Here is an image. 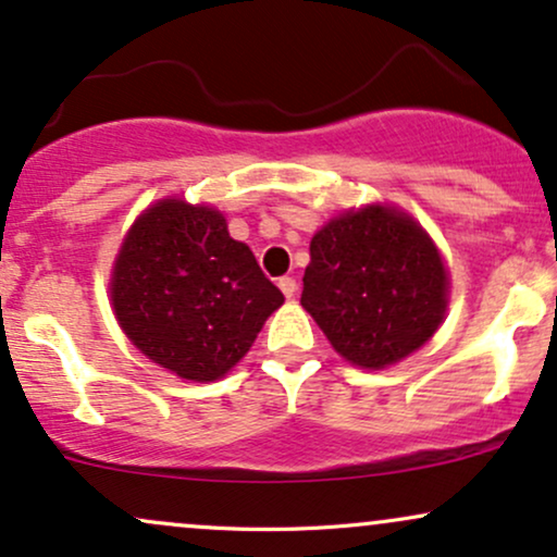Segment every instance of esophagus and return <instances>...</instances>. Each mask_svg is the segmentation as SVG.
<instances>
[{"label": "esophagus", "instance_id": "obj_1", "mask_svg": "<svg viewBox=\"0 0 557 557\" xmlns=\"http://www.w3.org/2000/svg\"><path fill=\"white\" fill-rule=\"evenodd\" d=\"M277 285H280V290L285 293V298H293V296H296V290H298L296 277H287V274H285V277H280V280H277Z\"/></svg>", "mask_w": 557, "mask_h": 557}]
</instances>
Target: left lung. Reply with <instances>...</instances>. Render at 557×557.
Segmentation results:
<instances>
[{"instance_id":"left-lung-1","label":"left lung","mask_w":557,"mask_h":557,"mask_svg":"<svg viewBox=\"0 0 557 557\" xmlns=\"http://www.w3.org/2000/svg\"><path fill=\"white\" fill-rule=\"evenodd\" d=\"M445 298L437 248L395 209L348 212L311 238L300 306L350 363L382 369L406 359L440 327Z\"/></svg>"}]
</instances>
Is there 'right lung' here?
I'll list each match as a JSON object with an SVG mask.
<instances>
[{
    "mask_svg": "<svg viewBox=\"0 0 557 557\" xmlns=\"http://www.w3.org/2000/svg\"><path fill=\"white\" fill-rule=\"evenodd\" d=\"M285 296L209 207L162 201L120 248L112 304L120 327L159 367L194 382L227 374Z\"/></svg>",
    "mask_w": 557,
    "mask_h": 557,
    "instance_id": "add662e5",
    "label": "right lung"
}]
</instances>
